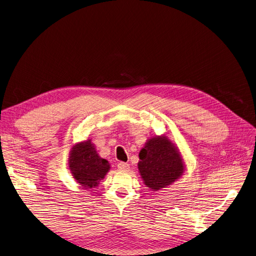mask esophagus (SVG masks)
Returning a JSON list of instances; mask_svg holds the SVG:
<instances>
[{"instance_id": "obj_1", "label": "esophagus", "mask_w": 256, "mask_h": 256, "mask_svg": "<svg viewBox=\"0 0 256 256\" xmlns=\"http://www.w3.org/2000/svg\"><path fill=\"white\" fill-rule=\"evenodd\" d=\"M118 168L120 170H130V166L128 164H126V162H120Z\"/></svg>"}]
</instances>
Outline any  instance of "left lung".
<instances>
[{
	"label": "left lung",
	"instance_id": "obj_1",
	"mask_svg": "<svg viewBox=\"0 0 256 256\" xmlns=\"http://www.w3.org/2000/svg\"><path fill=\"white\" fill-rule=\"evenodd\" d=\"M138 158V172L147 188L154 192L168 188L186 170L180 149L166 134L148 138Z\"/></svg>",
	"mask_w": 256,
	"mask_h": 256
}]
</instances>
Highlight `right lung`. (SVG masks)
<instances>
[{"instance_id":"obj_1","label":"right lung","mask_w":256,"mask_h":256,"mask_svg":"<svg viewBox=\"0 0 256 256\" xmlns=\"http://www.w3.org/2000/svg\"><path fill=\"white\" fill-rule=\"evenodd\" d=\"M68 157V168L72 176L88 191L96 188L110 170V164L100 157L90 138L76 143Z\"/></svg>"}]
</instances>
